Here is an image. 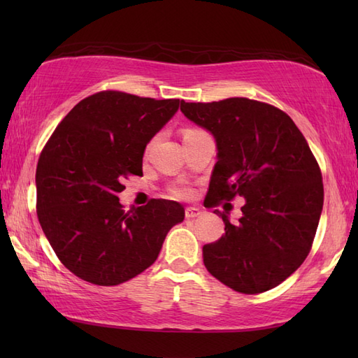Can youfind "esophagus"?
<instances>
[{
  "label": "esophagus",
  "instance_id": "esophagus-1",
  "mask_svg": "<svg viewBox=\"0 0 358 358\" xmlns=\"http://www.w3.org/2000/svg\"><path fill=\"white\" fill-rule=\"evenodd\" d=\"M185 215L186 218H195L201 215V210L199 208H186L185 209Z\"/></svg>",
  "mask_w": 358,
  "mask_h": 358
}]
</instances>
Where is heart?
<instances>
[{
	"label": "heart",
	"instance_id": "b5f03b06",
	"mask_svg": "<svg viewBox=\"0 0 358 358\" xmlns=\"http://www.w3.org/2000/svg\"><path fill=\"white\" fill-rule=\"evenodd\" d=\"M196 132H201V131H200V129L189 127V129H186V131H185V135H192V134H196ZM154 141L155 140H152L149 143L148 149H150V146H152V144H154ZM169 192H171L172 196H177V199H187V196L192 195V189H191V186H187L186 183H183V181H178V183H173L169 187Z\"/></svg>",
	"mask_w": 358,
	"mask_h": 358
}]
</instances>
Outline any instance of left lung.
Returning a JSON list of instances; mask_svg holds the SVG:
<instances>
[{"label":"left lung","instance_id":"8db88e82","mask_svg":"<svg viewBox=\"0 0 358 358\" xmlns=\"http://www.w3.org/2000/svg\"><path fill=\"white\" fill-rule=\"evenodd\" d=\"M181 112L214 135L218 162L204 206L235 196L243 217L224 222V235L203 246L206 269L241 294L278 286L305 262L323 209L322 171L291 117L268 103L226 98L186 103Z\"/></svg>","mask_w":358,"mask_h":358}]
</instances>
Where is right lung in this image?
I'll use <instances>...</instances> for the list:
<instances>
[{
	"instance_id": "obj_1",
	"label": "right lung",
	"mask_w": 358,
	"mask_h": 358,
	"mask_svg": "<svg viewBox=\"0 0 358 358\" xmlns=\"http://www.w3.org/2000/svg\"><path fill=\"white\" fill-rule=\"evenodd\" d=\"M180 100L103 90L81 100L57 126L36 164V215L67 269L98 286H115L157 260L185 209L150 200L123 209L118 194L143 175L146 144Z\"/></svg>"
}]
</instances>
